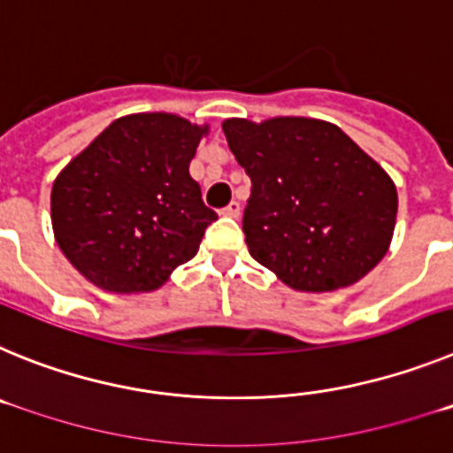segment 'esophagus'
I'll return each instance as SVG.
<instances>
[{
	"mask_svg": "<svg viewBox=\"0 0 453 453\" xmlns=\"http://www.w3.org/2000/svg\"><path fill=\"white\" fill-rule=\"evenodd\" d=\"M222 213L226 215V218H238V215H240V203L238 202H231L229 206L222 208Z\"/></svg>",
	"mask_w": 453,
	"mask_h": 453,
	"instance_id": "esophagus-1",
	"label": "esophagus"
}]
</instances>
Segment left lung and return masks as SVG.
Segmentation results:
<instances>
[{
  "label": "left lung",
  "mask_w": 453,
  "mask_h": 453,
  "mask_svg": "<svg viewBox=\"0 0 453 453\" xmlns=\"http://www.w3.org/2000/svg\"><path fill=\"white\" fill-rule=\"evenodd\" d=\"M222 131L251 179L242 231L254 261L302 292L340 290L381 263L397 188L340 127L281 115L229 118Z\"/></svg>",
  "instance_id": "8db88e82"
}]
</instances>
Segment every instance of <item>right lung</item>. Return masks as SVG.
Returning a JSON list of instances; mask_svg holds the SVG:
<instances>
[{"label":"right lung","mask_w":453,"mask_h":453,"mask_svg":"<svg viewBox=\"0 0 453 453\" xmlns=\"http://www.w3.org/2000/svg\"><path fill=\"white\" fill-rule=\"evenodd\" d=\"M208 124L174 113L111 122L51 186V226L67 261L118 295L158 290L218 215L190 177Z\"/></svg>","instance_id":"1"}]
</instances>
